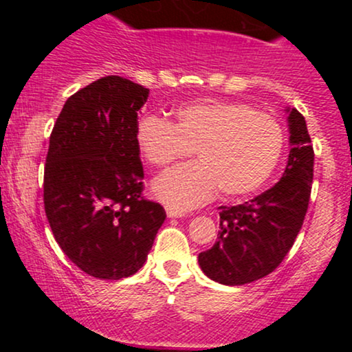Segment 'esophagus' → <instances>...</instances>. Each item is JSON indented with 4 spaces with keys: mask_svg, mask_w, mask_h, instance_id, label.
I'll return each instance as SVG.
<instances>
[{
    "mask_svg": "<svg viewBox=\"0 0 352 352\" xmlns=\"http://www.w3.org/2000/svg\"><path fill=\"white\" fill-rule=\"evenodd\" d=\"M167 217L168 218H182V217H185V213L180 212V210H175V208H167Z\"/></svg>",
    "mask_w": 352,
    "mask_h": 352,
    "instance_id": "1",
    "label": "esophagus"
}]
</instances>
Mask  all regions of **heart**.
<instances>
[{
  "instance_id": "1",
  "label": "heart",
  "mask_w": 352,
  "mask_h": 352,
  "mask_svg": "<svg viewBox=\"0 0 352 352\" xmlns=\"http://www.w3.org/2000/svg\"><path fill=\"white\" fill-rule=\"evenodd\" d=\"M177 122L159 116L140 117L135 144L155 167L192 155L200 162L180 165L157 177L153 195L170 208L207 204L221 188L230 199L256 192L281 159L285 134L280 122L250 104L205 99L175 111Z\"/></svg>"
}]
</instances>
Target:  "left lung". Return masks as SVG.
I'll return each mask as SVG.
<instances>
[{
    "instance_id": "left-lung-1",
    "label": "left lung",
    "mask_w": 352,
    "mask_h": 352,
    "mask_svg": "<svg viewBox=\"0 0 352 352\" xmlns=\"http://www.w3.org/2000/svg\"><path fill=\"white\" fill-rule=\"evenodd\" d=\"M289 153L276 185L236 207H218L220 232L212 248L199 254L210 280L241 286L265 278L288 254L301 230L313 184L314 152L306 120L286 107Z\"/></svg>"
}]
</instances>
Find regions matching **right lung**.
<instances>
[{"mask_svg": "<svg viewBox=\"0 0 352 352\" xmlns=\"http://www.w3.org/2000/svg\"><path fill=\"white\" fill-rule=\"evenodd\" d=\"M147 98L140 84L106 76L66 100L50 137L47 221L64 254L99 280L139 272L167 217L142 197L135 125Z\"/></svg>", "mask_w": 352, "mask_h": 352, "instance_id": "1", "label": "right lung"}]
</instances>
